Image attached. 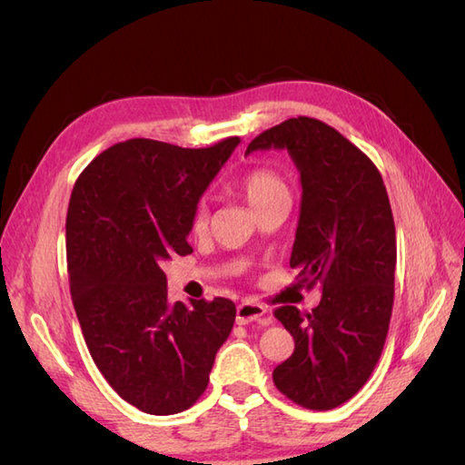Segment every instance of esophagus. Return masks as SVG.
Returning <instances> with one entry per match:
<instances>
[{
	"label": "esophagus",
	"instance_id": "34e87169",
	"mask_svg": "<svg viewBox=\"0 0 465 465\" xmlns=\"http://www.w3.org/2000/svg\"><path fill=\"white\" fill-rule=\"evenodd\" d=\"M268 310L263 308L262 303H253V302H243L238 305L235 310V320H238L240 325H248V323H268V318H265Z\"/></svg>",
	"mask_w": 465,
	"mask_h": 465
}]
</instances>
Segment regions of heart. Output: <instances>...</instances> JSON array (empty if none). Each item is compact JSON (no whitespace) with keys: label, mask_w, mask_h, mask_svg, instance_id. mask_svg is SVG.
<instances>
[{"label":"heart","mask_w":465,"mask_h":465,"mask_svg":"<svg viewBox=\"0 0 465 465\" xmlns=\"http://www.w3.org/2000/svg\"><path fill=\"white\" fill-rule=\"evenodd\" d=\"M240 187L245 195V200H248V203L253 207V212H260L263 207L278 202H292V192L288 183L283 182V177L280 173L270 170V167H255V170H250L242 177ZM205 222H207L205 205L200 203L195 207V213L192 220L193 232H202L205 227Z\"/></svg>","instance_id":"b5f03b06"}]
</instances>
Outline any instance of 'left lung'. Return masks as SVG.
Wrapping results in <instances>:
<instances>
[{
    "label": "left lung",
    "mask_w": 465,
    "mask_h": 465,
    "mask_svg": "<svg viewBox=\"0 0 465 465\" xmlns=\"http://www.w3.org/2000/svg\"><path fill=\"white\" fill-rule=\"evenodd\" d=\"M288 150L302 182L290 265L300 285L320 283L312 313L273 312L295 350L273 370L285 398L308 410H333L358 393L388 335L396 272V225L378 167L333 127L292 117L270 127L248 152Z\"/></svg>",
    "instance_id": "left-lung-1"
}]
</instances>
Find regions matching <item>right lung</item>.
<instances>
[{
	"instance_id": "right-lung-1",
	"label": "right lung",
	"mask_w": 465,
	"mask_h": 465,
	"mask_svg": "<svg viewBox=\"0 0 465 465\" xmlns=\"http://www.w3.org/2000/svg\"><path fill=\"white\" fill-rule=\"evenodd\" d=\"M238 143L135 137L97 155L69 197V290L87 350L120 398L152 416L193 406L233 328L232 300L167 302L162 265L192 253L197 202Z\"/></svg>"
}]
</instances>
